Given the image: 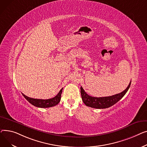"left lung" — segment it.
Here are the masks:
<instances>
[{
    "label": "left lung",
    "instance_id": "obj_1",
    "mask_svg": "<svg viewBox=\"0 0 147 147\" xmlns=\"http://www.w3.org/2000/svg\"><path fill=\"white\" fill-rule=\"evenodd\" d=\"M131 81L129 83L127 87L122 92L113 95V96L104 97H94L89 96L85 92L82 87H81V94L82 100L84 104L88 107L95 109H106L109 108L118 102L121 99L128 91Z\"/></svg>",
    "mask_w": 147,
    "mask_h": 147
}]
</instances>
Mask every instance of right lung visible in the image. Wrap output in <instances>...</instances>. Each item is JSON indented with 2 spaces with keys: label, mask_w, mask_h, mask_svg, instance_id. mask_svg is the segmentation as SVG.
<instances>
[{
  "label": "right lung",
  "mask_w": 147,
  "mask_h": 147,
  "mask_svg": "<svg viewBox=\"0 0 147 147\" xmlns=\"http://www.w3.org/2000/svg\"><path fill=\"white\" fill-rule=\"evenodd\" d=\"M62 90L63 88L60 90L59 93L55 97L50 98V99H47V100L32 98H30L26 96L25 95H24L22 93V96L25 97V98L33 106L37 107H40V108H48V107H51L57 105L60 102V99H61V94L62 92Z\"/></svg>",
  "instance_id": "right-lung-1"
}]
</instances>
